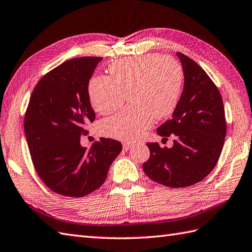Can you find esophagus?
Segmentation results:
<instances>
[{
  "instance_id": "34e87169",
  "label": "esophagus",
  "mask_w": 252,
  "mask_h": 252,
  "mask_svg": "<svg viewBox=\"0 0 252 252\" xmlns=\"http://www.w3.org/2000/svg\"><path fill=\"white\" fill-rule=\"evenodd\" d=\"M132 147H133V144L128 143V142H125L124 143V149L125 150H128V149H131Z\"/></svg>"
}]
</instances>
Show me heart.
Segmentation results:
<instances>
[{
	"label": "heart",
	"instance_id": "obj_1",
	"mask_svg": "<svg viewBox=\"0 0 252 252\" xmlns=\"http://www.w3.org/2000/svg\"><path fill=\"white\" fill-rule=\"evenodd\" d=\"M109 77L90 80L88 92L93 109L106 115L128 103L118 114L104 120L101 131L106 136L134 140L156 119H164L176 108L183 88L184 73L171 57L158 54L127 57L108 65Z\"/></svg>",
	"mask_w": 252,
	"mask_h": 252
}]
</instances>
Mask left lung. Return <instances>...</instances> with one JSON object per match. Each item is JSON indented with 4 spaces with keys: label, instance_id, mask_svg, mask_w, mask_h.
I'll return each instance as SVG.
<instances>
[{
    "label": "left lung",
    "instance_id": "8db88e82",
    "mask_svg": "<svg viewBox=\"0 0 252 252\" xmlns=\"http://www.w3.org/2000/svg\"><path fill=\"white\" fill-rule=\"evenodd\" d=\"M185 84L172 119L158 127V134H174L172 148L147 143L148 161L143 164L147 176L171 188L200 183L217 164L226 134L224 106L218 88L198 64L177 52Z\"/></svg>",
    "mask_w": 252,
    "mask_h": 252
}]
</instances>
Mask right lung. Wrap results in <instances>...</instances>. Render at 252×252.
<instances>
[{
  "instance_id": "right-lung-1",
  "label": "right lung",
  "mask_w": 252,
  "mask_h": 252,
  "mask_svg": "<svg viewBox=\"0 0 252 252\" xmlns=\"http://www.w3.org/2000/svg\"><path fill=\"white\" fill-rule=\"evenodd\" d=\"M103 58L81 57L63 62L35 86L25 115V133L39 178L60 195L81 197L99 188L122 150L118 140L101 137L90 149L81 134L95 119L88 92Z\"/></svg>"
}]
</instances>
